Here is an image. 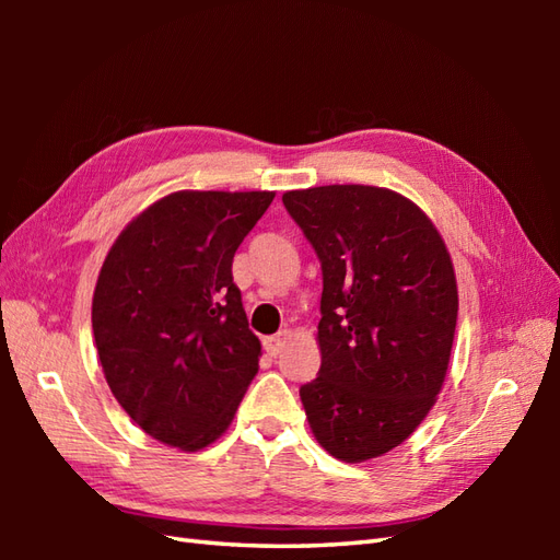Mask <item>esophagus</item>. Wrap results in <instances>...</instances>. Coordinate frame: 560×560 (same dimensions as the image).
<instances>
[{"instance_id": "esophagus-1", "label": "esophagus", "mask_w": 560, "mask_h": 560, "mask_svg": "<svg viewBox=\"0 0 560 560\" xmlns=\"http://www.w3.org/2000/svg\"><path fill=\"white\" fill-rule=\"evenodd\" d=\"M287 341H289V331H279V335H273V337H265V351L269 353V355H279L281 351H283V347H287Z\"/></svg>"}]
</instances>
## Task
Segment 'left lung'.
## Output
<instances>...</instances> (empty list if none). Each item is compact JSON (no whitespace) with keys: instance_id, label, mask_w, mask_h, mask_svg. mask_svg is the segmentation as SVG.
<instances>
[{"instance_id":"left-lung-1","label":"left lung","mask_w":560,"mask_h":560,"mask_svg":"<svg viewBox=\"0 0 560 560\" xmlns=\"http://www.w3.org/2000/svg\"><path fill=\"white\" fill-rule=\"evenodd\" d=\"M323 267V365L301 385L315 438L341 462L404 443L431 411L457 327L443 237L392 189L327 185L283 195Z\"/></svg>"}]
</instances>
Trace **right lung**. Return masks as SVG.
I'll list each match as a JSON object with an SVG mask.
<instances>
[{"label":"right lung","instance_id":"add662e5","mask_svg":"<svg viewBox=\"0 0 560 560\" xmlns=\"http://www.w3.org/2000/svg\"><path fill=\"white\" fill-rule=\"evenodd\" d=\"M273 192H175L127 225L93 293L105 380L129 419L180 450L213 443L259 371L233 257Z\"/></svg>","mask_w":560,"mask_h":560}]
</instances>
